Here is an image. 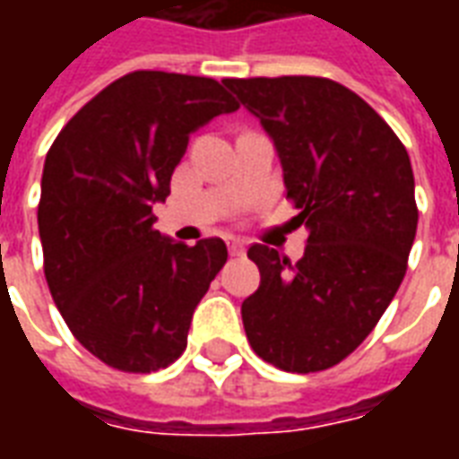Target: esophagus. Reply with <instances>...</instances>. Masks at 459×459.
<instances>
[{
  "instance_id": "34e87169",
  "label": "esophagus",
  "mask_w": 459,
  "mask_h": 459,
  "mask_svg": "<svg viewBox=\"0 0 459 459\" xmlns=\"http://www.w3.org/2000/svg\"><path fill=\"white\" fill-rule=\"evenodd\" d=\"M243 250H246V243L240 238H229V253L230 255H243Z\"/></svg>"
}]
</instances>
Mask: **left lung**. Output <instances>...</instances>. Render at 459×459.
I'll use <instances>...</instances> for the list:
<instances>
[{"mask_svg": "<svg viewBox=\"0 0 459 459\" xmlns=\"http://www.w3.org/2000/svg\"><path fill=\"white\" fill-rule=\"evenodd\" d=\"M223 83L275 142L307 229L298 263L263 243L248 248L260 288L240 307L246 337L282 371H325L371 334L403 280L418 229L413 167L384 117L337 81Z\"/></svg>", "mask_w": 459, "mask_h": 459, "instance_id": "obj_1", "label": "left lung"}]
</instances>
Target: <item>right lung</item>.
Listing matches in <instances>:
<instances>
[{
    "instance_id": "obj_1",
    "label": "right lung",
    "mask_w": 459,
    "mask_h": 459,
    "mask_svg": "<svg viewBox=\"0 0 459 459\" xmlns=\"http://www.w3.org/2000/svg\"><path fill=\"white\" fill-rule=\"evenodd\" d=\"M233 110L213 78L134 71L85 103L46 154V282L74 337L117 371L150 374L179 359L229 258L221 238L161 236L152 204L169 196L191 132Z\"/></svg>"
}]
</instances>
